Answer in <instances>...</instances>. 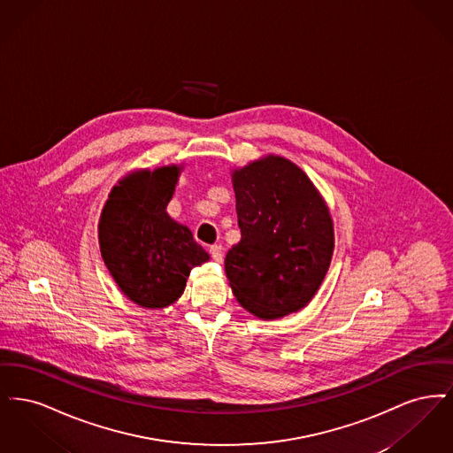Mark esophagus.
I'll use <instances>...</instances> for the list:
<instances>
[{
    "mask_svg": "<svg viewBox=\"0 0 453 453\" xmlns=\"http://www.w3.org/2000/svg\"><path fill=\"white\" fill-rule=\"evenodd\" d=\"M209 253H211V257H212V259H214L216 263H220L222 258H224V255H222V246H220V244H214V246H211Z\"/></svg>",
    "mask_w": 453,
    "mask_h": 453,
    "instance_id": "34e87169",
    "label": "esophagus"
}]
</instances>
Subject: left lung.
Segmentation results:
<instances>
[{
    "label": "left lung",
    "mask_w": 453,
    "mask_h": 453,
    "mask_svg": "<svg viewBox=\"0 0 453 453\" xmlns=\"http://www.w3.org/2000/svg\"><path fill=\"white\" fill-rule=\"evenodd\" d=\"M241 241L226 255L237 302L259 319L305 307L329 268L334 233L321 194L292 161L268 154L233 172Z\"/></svg>",
    "instance_id": "left-lung-1"
}]
</instances>
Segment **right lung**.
<instances>
[{"label": "right lung", "mask_w": 453, "mask_h": 453, "mask_svg": "<svg viewBox=\"0 0 453 453\" xmlns=\"http://www.w3.org/2000/svg\"><path fill=\"white\" fill-rule=\"evenodd\" d=\"M181 166L137 170L111 188L98 224L102 258L119 288L141 307L163 309L209 261L187 226L168 216Z\"/></svg>", "instance_id": "obj_1"}]
</instances>
